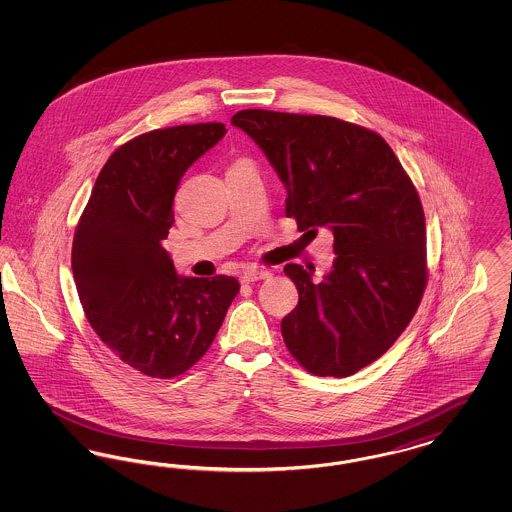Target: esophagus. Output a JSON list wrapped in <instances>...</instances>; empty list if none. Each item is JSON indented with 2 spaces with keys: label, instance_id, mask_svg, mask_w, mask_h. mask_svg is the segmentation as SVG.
<instances>
[{
  "label": "esophagus",
  "instance_id": "34e87169",
  "mask_svg": "<svg viewBox=\"0 0 512 512\" xmlns=\"http://www.w3.org/2000/svg\"><path fill=\"white\" fill-rule=\"evenodd\" d=\"M272 276V272L268 268H247L242 272V282H257V280H267Z\"/></svg>",
  "mask_w": 512,
  "mask_h": 512
}]
</instances>
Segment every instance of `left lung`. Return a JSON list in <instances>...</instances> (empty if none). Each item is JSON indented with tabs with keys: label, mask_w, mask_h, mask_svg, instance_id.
I'll return each instance as SVG.
<instances>
[{
	"label": "left lung",
	"mask_w": 512,
	"mask_h": 512,
	"mask_svg": "<svg viewBox=\"0 0 512 512\" xmlns=\"http://www.w3.org/2000/svg\"><path fill=\"white\" fill-rule=\"evenodd\" d=\"M232 124L261 147L286 186V217L334 236L320 282L286 265L299 292L282 336L311 374L345 378L382 357L426 286V224L411 178L382 136L322 115L244 109Z\"/></svg>",
	"instance_id": "1"
}]
</instances>
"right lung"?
<instances>
[{"label": "right lung", "instance_id": "1", "mask_svg": "<svg viewBox=\"0 0 512 512\" xmlns=\"http://www.w3.org/2000/svg\"><path fill=\"white\" fill-rule=\"evenodd\" d=\"M222 122L182 124L119 147L76 226L73 276L92 328L126 365L174 378L215 340L240 292L234 276H182L163 240L186 171L224 138Z\"/></svg>", "mask_w": 512, "mask_h": 512}]
</instances>
